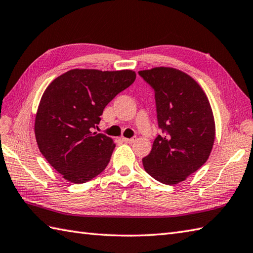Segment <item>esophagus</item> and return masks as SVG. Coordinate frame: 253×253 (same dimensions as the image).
I'll list each match as a JSON object with an SVG mask.
<instances>
[{
  "label": "esophagus",
  "instance_id": "esophagus-1",
  "mask_svg": "<svg viewBox=\"0 0 253 253\" xmlns=\"http://www.w3.org/2000/svg\"><path fill=\"white\" fill-rule=\"evenodd\" d=\"M122 140L124 141V142H126V143H132V142H135L136 141V137H132V138H122Z\"/></svg>",
  "mask_w": 253,
  "mask_h": 253
}]
</instances>
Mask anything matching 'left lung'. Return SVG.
Returning <instances> with one entry per match:
<instances>
[{
	"instance_id": "1",
	"label": "left lung",
	"mask_w": 253,
	"mask_h": 253,
	"mask_svg": "<svg viewBox=\"0 0 253 253\" xmlns=\"http://www.w3.org/2000/svg\"><path fill=\"white\" fill-rule=\"evenodd\" d=\"M154 90L162 133L142 159L143 168L165 185L185 180L207 162L215 138L213 113L206 93L187 74L170 67L138 72Z\"/></svg>"
}]
</instances>
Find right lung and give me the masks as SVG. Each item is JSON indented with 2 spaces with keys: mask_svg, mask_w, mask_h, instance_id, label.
Returning <instances> with one entry per match:
<instances>
[{
  "mask_svg": "<svg viewBox=\"0 0 253 253\" xmlns=\"http://www.w3.org/2000/svg\"><path fill=\"white\" fill-rule=\"evenodd\" d=\"M132 71L72 69L42 95L35 133L40 152L64 178L84 184L105 169L115 144L92 132L105 106L135 82Z\"/></svg>",
  "mask_w": 253,
  "mask_h": 253,
  "instance_id": "right-lung-1",
  "label": "right lung"
}]
</instances>
